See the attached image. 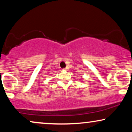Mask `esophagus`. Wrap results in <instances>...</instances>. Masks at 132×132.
Segmentation results:
<instances>
[{
	"label": "esophagus",
	"instance_id": "obj_1",
	"mask_svg": "<svg viewBox=\"0 0 132 132\" xmlns=\"http://www.w3.org/2000/svg\"><path fill=\"white\" fill-rule=\"evenodd\" d=\"M68 69H69L68 67H66V68H64V69H63V70H68Z\"/></svg>",
	"mask_w": 132,
	"mask_h": 132
}]
</instances>
